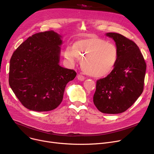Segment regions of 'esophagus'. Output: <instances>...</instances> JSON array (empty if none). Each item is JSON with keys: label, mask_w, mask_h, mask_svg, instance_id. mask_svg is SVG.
Listing matches in <instances>:
<instances>
[{"label": "esophagus", "mask_w": 154, "mask_h": 154, "mask_svg": "<svg viewBox=\"0 0 154 154\" xmlns=\"http://www.w3.org/2000/svg\"><path fill=\"white\" fill-rule=\"evenodd\" d=\"M77 79H78V80H80V81H82V80H85V77L81 74H79L77 75Z\"/></svg>", "instance_id": "34e87169"}]
</instances>
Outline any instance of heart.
Segmentation results:
<instances>
[{"label": "heart", "mask_w": 154, "mask_h": 154, "mask_svg": "<svg viewBox=\"0 0 154 154\" xmlns=\"http://www.w3.org/2000/svg\"><path fill=\"white\" fill-rule=\"evenodd\" d=\"M63 54L72 63L75 62L76 57L82 60L84 71L96 78L111 74L119 59V50L116 44L93 34L76 40L72 48L66 47Z\"/></svg>", "instance_id": "obj_1"}]
</instances>
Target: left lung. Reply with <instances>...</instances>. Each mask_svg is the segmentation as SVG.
Masks as SVG:
<instances>
[{
    "label": "left lung",
    "mask_w": 154,
    "mask_h": 154,
    "mask_svg": "<svg viewBox=\"0 0 154 154\" xmlns=\"http://www.w3.org/2000/svg\"><path fill=\"white\" fill-rule=\"evenodd\" d=\"M119 50V59L111 74L97 80L94 103L105 114L122 113L131 107L143 90L146 63L137 44L124 35L109 32Z\"/></svg>",
    "instance_id": "1"
}]
</instances>
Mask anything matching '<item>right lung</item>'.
Returning <instances> with one entry per match:
<instances>
[{"mask_svg": "<svg viewBox=\"0 0 154 154\" xmlns=\"http://www.w3.org/2000/svg\"><path fill=\"white\" fill-rule=\"evenodd\" d=\"M61 36L54 30L29 37L16 49L10 60L9 82L26 108L47 112L62 101L67 84L77 73L59 66Z\"/></svg>", "mask_w": 154, "mask_h": 154, "instance_id": "right-lung-1", "label": "right lung"}]
</instances>
